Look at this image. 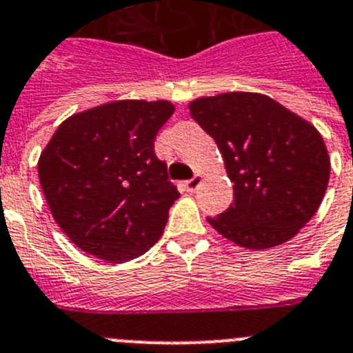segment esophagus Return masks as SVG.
<instances>
[{
  "instance_id": "34e87169",
  "label": "esophagus",
  "mask_w": 353,
  "mask_h": 353,
  "mask_svg": "<svg viewBox=\"0 0 353 353\" xmlns=\"http://www.w3.org/2000/svg\"><path fill=\"white\" fill-rule=\"evenodd\" d=\"M200 183H202V174H195L192 179L184 183V186H186V190H188V192H195V190L199 188Z\"/></svg>"
}]
</instances>
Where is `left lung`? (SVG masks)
<instances>
[{
	"mask_svg": "<svg viewBox=\"0 0 353 353\" xmlns=\"http://www.w3.org/2000/svg\"><path fill=\"white\" fill-rule=\"evenodd\" d=\"M190 114L223 157L234 202L209 225L248 250L297 236L319 211L331 158L319 130L262 93L232 91L190 101Z\"/></svg>",
	"mask_w": 353,
	"mask_h": 353,
	"instance_id": "obj_1",
	"label": "left lung"
}]
</instances>
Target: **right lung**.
Listing matches in <instances>:
<instances>
[{
    "instance_id": "obj_1",
    "label": "right lung",
    "mask_w": 353,
    "mask_h": 353,
    "mask_svg": "<svg viewBox=\"0 0 353 353\" xmlns=\"http://www.w3.org/2000/svg\"><path fill=\"white\" fill-rule=\"evenodd\" d=\"M176 107L117 100L58 126L38 158L52 218L82 252L112 263L144 255L163 234L179 196L154 139Z\"/></svg>"
}]
</instances>
